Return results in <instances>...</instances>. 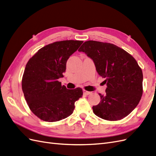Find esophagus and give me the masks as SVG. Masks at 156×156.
I'll list each match as a JSON object with an SVG mask.
<instances>
[{
	"instance_id": "1",
	"label": "esophagus",
	"mask_w": 156,
	"mask_h": 156,
	"mask_svg": "<svg viewBox=\"0 0 156 156\" xmlns=\"http://www.w3.org/2000/svg\"><path fill=\"white\" fill-rule=\"evenodd\" d=\"M83 93H84V94H85V95H89V94H91L90 92H88L87 90H83Z\"/></svg>"
}]
</instances>
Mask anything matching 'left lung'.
Wrapping results in <instances>:
<instances>
[{
  "instance_id": "obj_1",
  "label": "left lung",
  "mask_w": 156,
  "mask_h": 156,
  "mask_svg": "<svg viewBox=\"0 0 156 156\" xmlns=\"http://www.w3.org/2000/svg\"><path fill=\"white\" fill-rule=\"evenodd\" d=\"M78 51L93 60L98 74L105 79L106 94H99L101 101L92 107L94 114L110 121L130 114L143 94V72L135 59L119 47L97 41H85Z\"/></svg>"
}]
</instances>
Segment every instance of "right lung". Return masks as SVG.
<instances>
[{
	"mask_svg": "<svg viewBox=\"0 0 156 156\" xmlns=\"http://www.w3.org/2000/svg\"><path fill=\"white\" fill-rule=\"evenodd\" d=\"M83 41H56L41 48L27 62L22 79V90L30 109L42 120L56 122L72 114L75 102L83 90L67 89L58 79L63 77L69 56Z\"/></svg>",
	"mask_w": 156,
	"mask_h": 156,
	"instance_id": "add662e5",
	"label": "right lung"
}]
</instances>
